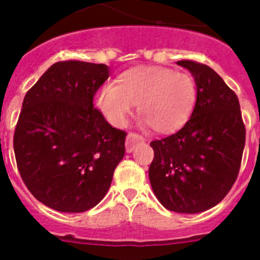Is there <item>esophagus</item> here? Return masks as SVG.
I'll use <instances>...</instances> for the list:
<instances>
[{
    "label": "esophagus",
    "instance_id": "esophagus-1",
    "mask_svg": "<svg viewBox=\"0 0 260 260\" xmlns=\"http://www.w3.org/2000/svg\"><path fill=\"white\" fill-rule=\"evenodd\" d=\"M139 143H144V138L142 135L137 134V133H128L127 138H126V151L133 152L135 146Z\"/></svg>",
    "mask_w": 260,
    "mask_h": 260
}]
</instances>
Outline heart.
I'll return each instance as SVG.
<instances>
[{"label": "heart", "instance_id": "heart-1", "mask_svg": "<svg viewBox=\"0 0 260 260\" xmlns=\"http://www.w3.org/2000/svg\"><path fill=\"white\" fill-rule=\"evenodd\" d=\"M197 103L195 80L187 73L155 65H141L121 73L114 84L95 95V107L110 125L123 126L137 105L144 125L158 134L183 127Z\"/></svg>", "mask_w": 260, "mask_h": 260}]
</instances>
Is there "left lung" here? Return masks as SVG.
Wrapping results in <instances>:
<instances>
[{
	"label": "left lung",
	"instance_id": "left-lung-1",
	"mask_svg": "<svg viewBox=\"0 0 260 260\" xmlns=\"http://www.w3.org/2000/svg\"><path fill=\"white\" fill-rule=\"evenodd\" d=\"M197 84V103L181 130L151 142L148 169L156 198L180 213L207 211L225 198L237 180L246 130L237 95L210 66L182 59Z\"/></svg>",
	"mask_w": 260,
	"mask_h": 260
}]
</instances>
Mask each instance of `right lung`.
<instances>
[{"mask_svg": "<svg viewBox=\"0 0 260 260\" xmlns=\"http://www.w3.org/2000/svg\"><path fill=\"white\" fill-rule=\"evenodd\" d=\"M109 77L104 63L61 61L23 100L14 133L18 171L31 194L59 212H84L109 190L126 133L93 108Z\"/></svg>", "mask_w": 260, "mask_h": 260, "instance_id": "1", "label": "right lung"}]
</instances>
